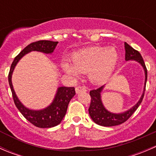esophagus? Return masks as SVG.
<instances>
[{
	"label": "esophagus",
	"instance_id": "esophagus-1",
	"mask_svg": "<svg viewBox=\"0 0 156 156\" xmlns=\"http://www.w3.org/2000/svg\"><path fill=\"white\" fill-rule=\"evenodd\" d=\"M85 91H87V89L84 87L78 86V87H75V92H76V94H79L81 92H85Z\"/></svg>",
	"mask_w": 156,
	"mask_h": 156
}]
</instances>
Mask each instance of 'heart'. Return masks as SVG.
Listing matches in <instances>:
<instances>
[{"mask_svg": "<svg viewBox=\"0 0 156 156\" xmlns=\"http://www.w3.org/2000/svg\"><path fill=\"white\" fill-rule=\"evenodd\" d=\"M119 54L115 48L92 47L72 55V63L64 61L62 68L67 74L78 78L80 73H87L95 83H101L110 76L115 67Z\"/></svg>", "mask_w": 156, "mask_h": 156, "instance_id": "obj_1", "label": "heart"}]
</instances>
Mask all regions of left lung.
Wrapping results in <instances>:
<instances>
[{
    "mask_svg": "<svg viewBox=\"0 0 156 156\" xmlns=\"http://www.w3.org/2000/svg\"><path fill=\"white\" fill-rule=\"evenodd\" d=\"M125 60H134L139 62L145 72V84H144V90L143 92L142 96L139 101L137 102L135 106L130 108V109L122 113H112L108 112L103 106L101 100V92L103 90L104 85L101 86L100 87L97 88V90H93L90 91V95L91 97V101L90 107L88 108L89 114L92 120L95 122L96 124L101 126L104 127H112L115 126V125H121V124L125 122L133 114L135 111L137 109L140 103H142V100L144 97V93H145L146 80H147V69H146V65L144 63V59L140 53L137 50H134L132 47L127 44L125 42Z\"/></svg>",
    "mask_w": 156,
    "mask_h": 156,
    "instance_id": "8db88e82",
    "label": "left lung"
}]
</instances>
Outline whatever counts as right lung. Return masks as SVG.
Here are the masks:
<instances>
[{
	"instance_id": "right-lung-1",
	"label": "right lung",
	"mask_w": 156,
	"mask_h": 156,
	"mask_svg": "<svg viewBox=\"0 0 156 156\" xmlns=\"http://www.w3.org/2000/svg\"><path fill=\"white\" fill-rule=\"evenodd\" d=\"M57 44L58 41L45 40L37 41L30 44L16 56L12 62L8 75L9 84H10L12 98H13L16 106L30 123L34 125V126L41 127V128L55 127L60 124L64 116L66 115L71 99L75 95V87H58L53 101L52 102L50 106L44 109L32 110L26 108L20 101L18 97L16 95L15 91H14L11 78H12V74L14 68L16 66L17 62L23 56L31 51H39L51 54L54 49L56 48Z\"/></svg>"
}]
</instances>
